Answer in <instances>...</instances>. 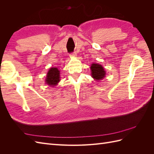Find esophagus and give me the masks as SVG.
Here are the masks:
<instances>
[{
	"instance_id": "34e87169",
	"label": "esophagus",
	"mask_w": 154,
	"mask_h": 154,
	"mask_svg": "<svg viewBox=\"0 0 154 154\" xmlns=\"http://www.w3.org/2000/svg\"><path fill=\"white\" fill-rule=\"evenodd\" d=\"M70 57H76V52H73L69 54Z\"/></svg>"
}]
</instances>
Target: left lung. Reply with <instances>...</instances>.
Returning <instances> with one entry per match:
<instances>
[{
    "label": "left lung",
    "instance_id": "1",
    "mask_svg": "<svg viewBox=\"0 0 154 154\" xmlns=\"http://www.w3.org/2000/svg\"><path fill=\"white\" fill-rule=\"evenodd\" d=\"M91 76L96 81L102 80L105 76L106 72L101 65L99 63H93L91 66Z\"/></svg>",
    "mask_w": 154,
    "mask_h": 154
}]
</instances>
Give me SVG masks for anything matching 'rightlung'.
I'll return each mask as SVG.
<instances>
[{
    "mask_svg": "<svg viewBox=\"0 0 154 154\" xmlns=\"http://www.w3.org/2000/svg\"><path fill=\"white\" fill-rule=\"evenodd\" d=\"M60 71L57 67H51L47 73L45 83L50 87H54L60 82Z\"/></svg>",
    "mask_w": 154,
    "mask_h": 154,
    "instance_id": "add662e5",
    "label": "right lung"
}]
</instances>
